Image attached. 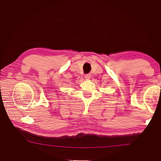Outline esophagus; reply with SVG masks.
Here are the masks:
<instances>
[{"label":"esophagus","mask_w":161,"mask_h":161,"mask_svg":"<svg viewBox=\"0 0 161 161\" xmlns=\"http://www.w3.org/2000/svg\"><path fill=\"white\" fill-rule=\"evenodd\" d=\"M84 77H85L86 80H89V79L91 78V75H89V74L86 75L85 76H84Z\"/></svg>","instance_id":"1"}]
</instances>
